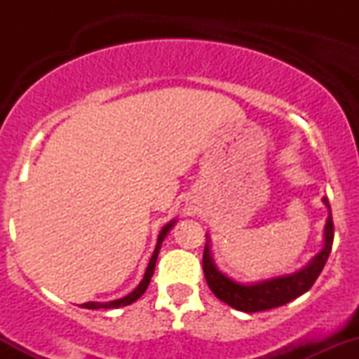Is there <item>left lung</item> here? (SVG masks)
I'll return each mask as SVG.
<instances>
[{"instance_id":"obj_1","label":"left lung","mask_w":359,"mask_h":359,"mask_svg":"<svg viewBox=\"0 0 359 359\" xmlns=\"http://www.w3.org/2000/svg\"><path fill=\"white\" fill-rule=\"evenodd\" d=\"M323 203L327 208V219L324 226V246L319 253L316 255L306 266L288 275H280V277L259 280L255 283H241L236 280L229 278L222 271L217 270L211 255V246H209V234H205V246L203 257V270L205 282L217 299L228 304L229 307L236 309L241 312H259L269 311L280 306H285L290 300L300 297L302 294L314 285L317 277L323 271L325 262H327L329 253L332 248V240H334V224H332L331 205H329L327 197H323Z\"/></svg>"}]
</instances>
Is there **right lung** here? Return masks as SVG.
I'll use <instances>...</instances> for the list:
<instances>
[{"instance_id":"right-lung-1","label":"right lung","mask_w":359,"mask_h":359,"mask_svg":"<svg viewBox=\"0 0 359 359\" xmlns=\"http://www.w3.org/2000/svg\"><path fill=\"white\" fill-rule=\"evenodd\" d=\"M175 222H177L175 219L170 221V222H167V224L162 228V231H160V234H158V240H156V246H155L154 255H151L150 263H148L145 275H143V280L138 283V287L135 288L133 292H130V294L125 295V297H123V299L111 300V302H88V304H82L81 307H84V309H93V311H94V309H118V307L130 306V304H133L135 300H138L140 297H142V295L145 294V290L148 288V283H150L151 277H154L155 263H156V258H158L160 248H162V243H163V240H165V236L168 234V231H170V229L175 226Z\"/></svg>"}]
</instances>
